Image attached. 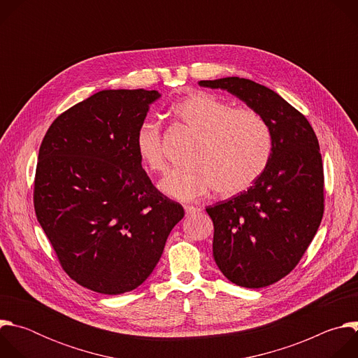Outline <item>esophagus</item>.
Instances as JSON below:
<instances>
[{
    "mask_svg": "<svg viewBox=\"0 0 358 358\" xmlns=\"http://www.w3.org/2000/svg\"><path fill=\"white\" fill-rule=\"evenodd\" d=\"M184 210H185V214H187V215H194V214H196V213L199 211V208H196V207H194V206H185Z\"/></svg>",
    "mask_w": 358,
    "mask_h": 358,
    "instance_id": "esophagus-1",
    "label": "esophagus"
}]
</instances>
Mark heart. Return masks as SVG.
<instances>
[{"mask_svg": "<svg viewBox=\"0 0 358 358\" xmlns=\"http://www.w3.org/2000/svg\"><path fill=\"white\" fill-rule=\"evenodd\" d=\"M171 113L198 137L188 156L189 166L176 170L160 184L167 195L180 201L198 199L213 189L220 195H235L266 170L272 156V131L259 112L232 108L211 93L195 92L174 103ZM134 147L148 171L167 173L160 123L143 120Z\"/></svg>", "mask_w": 358, "mask_h": 358, "instance_id": "heart-1", "label": "heart"}]
</instances>
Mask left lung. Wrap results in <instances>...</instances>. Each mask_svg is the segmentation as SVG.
Instances as JSON below:
<instances>
[{
  "instance_id": "8db88e82",
  "label": "left lung",
  "mask_w": 358,
  "mask_h": 358,
  "mask_svg": "<svg viewBox=\"0 0 358 358\" xmlns=\"http://www.w3.org/2000/svg\"><path fill=\"white\" fill-rule=\"evenodd\" d=\"M259 112L272 131V156L246 191L207 207L213 253L232 283L259 289L289 275L313 241L324 213L320 145L310 123L272 89L243 78L199 80Z\"/></svg>"
}]
</instances>
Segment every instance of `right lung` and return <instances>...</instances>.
Listing matches in <instances>:
<instances>
[{"mask_svg": "<svg viewBox=\"0 0 358 358\" xmlns=\"http://www.w3.org/2000/svg\"><path fill=\"white\" fill-rule=\"evenodd\" d=\"M157 90H101L59 115L38 155L34 207L62 269L83 287L140 286L184 217L141 167L134 136Z\"/></svg>", "mask_w": 358, "mask_h": 358, "instance_id": "obj_1", "label": "right lung"}]
</instances>
